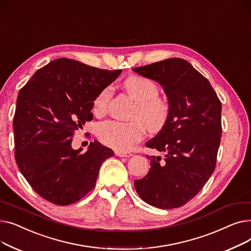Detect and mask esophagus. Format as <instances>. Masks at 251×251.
Here are the masks:
<instances>
[{
  "mask_svg": "<svg viewBox=\"0 0 251 251\" xmlns=\"http://www.w3.org/2000/svg\"><path fill=\"white\" fill-rule=\"evenodd\" d=\"M115 154L118 156H121V157H129L132 155V153H131L130 151H116Z\"/></svg>",
  "mask_w": 251,
  "mask_h": 251,
  "instance_id": "1",
  "label": "esophagus"
}]
</instances>
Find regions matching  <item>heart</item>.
<instances>
[{"instance_id":"heart-1","label":"heart","mask_w":251,"mask_h":251,"mask_svg":"<svg viewBox=\"0 0 251 251\" xmlns=\"http://www.w3.org/2000/svg\"><path fill=\"white\" fill-rule=\"evenodd\" d=\"M123 87L135 101L131 117L137 120L130 122L109 120L97 127L99 139L117 151H128L139 142L143 138L144 127L151 133L160 132L167 125L171 112L170 104L159 97V86L151 79L131 75L124 80ZM111 96V86L100 90L92 101V109L97 115H101L107 110Z\"/></svg>"}]
</instances>
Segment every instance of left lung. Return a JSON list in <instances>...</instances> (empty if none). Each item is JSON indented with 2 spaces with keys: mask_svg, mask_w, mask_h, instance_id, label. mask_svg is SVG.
Masks as SVG:
<instances>
[{
  "mask_svg": "<svg viewBox=\"0 0 251 251\" xmlns=\"http://www.w3.org/2000/svg\"><path fill=\"white\" fill-rule=\"evenodd\" d=\"M133 71L164 87L171 110L167 125L146 144L165 151V159L148 155L151 168L134 181L135 189L151 205L180 207L201 190L215 171L222 134L221 101L207 79L183 59H167Z\"/></svg>",
  "mask_w": 251,
  "mask_h": 251,
  "instance_id": "left-lung-1",
  "label": "left lung"
}]
</instances>
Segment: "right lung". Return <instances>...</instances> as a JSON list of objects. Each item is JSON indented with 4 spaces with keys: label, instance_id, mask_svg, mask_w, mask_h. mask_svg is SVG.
Wrapping results in <instances>:
<instances>
[{
    "label": "right lung",
    "instance_id": "1",
    "mask_svg": "<svg viewBox=\"0 0 251 251\" xmlns=\"http://www.w3.org/2000/svg\"><path fill=\"white\" fill-rule=\"evenodd\" d=\"M120 73L62 58L38 69L20 89L13 120L15 160L44 200L68 205L94 189L101 164L114 151L97 140L85 152L73 151L72 137L94 118L100 90Z\"/></svg>",
    "mask_w": 251,
    "mask_h": 251
}]
</instances>
